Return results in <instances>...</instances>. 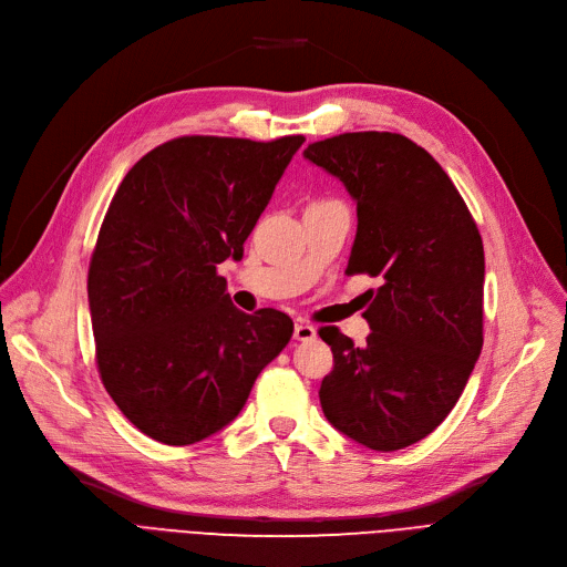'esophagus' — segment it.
Here are the masks:
<instances>
[{"mask_svg": "<svg viewBox=\"0 0 567 567\" xmlns=\"http://www.w3.org/2000/svg\"><path fill=\"white\" fill-rule=\"evenodd\" d=\"M317 338V329L312 323H308V321H296V326H293V340H299V342H310V340H315Z\"/></svg>", "mask_w": 567, "mask_h": 567, "instance_id": "esophagus-1", "label": "esophagus"}]
</instances>
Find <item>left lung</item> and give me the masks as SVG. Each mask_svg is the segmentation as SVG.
<instances>
[{"label":"left lung","mask_w":567,"mask_h":567,"mask_svg":"<svg viewBox=\"0 0 567 567\" xmlns=\"http://www.w3.org/2000/svg\"><path fill=\"white\" fill-rule=\"evenodd\" d=\"M303 156L355 202L347 274L381 280L370 291L365 347L336 326L333 372L319 402L329 423L372 451H400L434 432L457 404L483 349V238L451 176L398 133H344Z\"/></svg>","instance_id":"1"}]
</instances>
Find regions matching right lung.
Returning a JSON list of instances; mask_svg holds the SVG:
<instances>
[{"instance_id": "1", "label": "right lung", "mask_w": 567, "mask_h": 567, "mask_svg": "<svg viewBox=\"0 0 567 567\" xmlns=\"http://www.w3.org/2000/svg\"><path fill=\"white\" fill-rule=\"evenodd\" d=\"M306 142L188 135L142 156L116 188L89 264L105 391L146 436L190 445L241 413L293 323L246 315L216 274L244 244Z\"/></svg>"}]
</instances>
